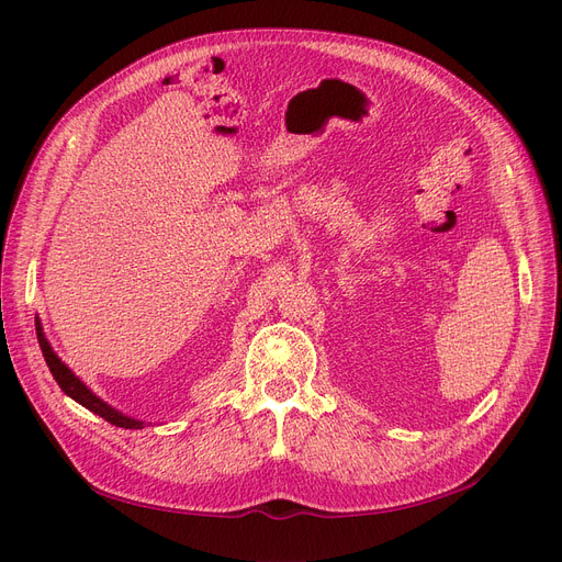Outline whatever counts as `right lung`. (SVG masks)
<instances>
[{
	"label": "right lung",
	"instance_id": "right-lung-1",
	"mask_svg": "<svg viewBox=\"0 0 562 562\" xmlns=\"http://www.w3.org/2000/svg\"><path fill=\"white\" fill-rule=\"evenodd\" d=\"M36 335H38V344H41V350H43V358H45V362H47V367H49L54 380L58 382V387H61L70 398H75V401H77L79 405H83L86 409L95 412V415H100L104 422H109V424H113V426L134 428V430L143 428V422H136V419H132V417H125L123 412L113 409V407L106 405L102 398H98L61 360H58V356L52 350L49 341H47L45 335H43V326H41L38 318H36Z\"/></svg>",
	"mask_w": 562,
	"mask_h": 562
}]
</instances>
